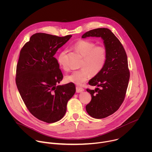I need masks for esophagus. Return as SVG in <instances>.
<instances>
[{
    "label": "esophagus",
    "mask_w": 152,
    "mask_h": 152,
    "mask_svg": "<svg viewBox=\"0 0 152 152\" xmlns=\"http://www.w3.org/2000/svg\"><path fill=\"white\" fill-rule=\"evenodd\" d=\"M76 93H81L84 91V89L82 87H79V86H76Z\"/></svg>",
    "instance_id": "esophagus-1"
}]
</instances>
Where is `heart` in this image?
<instances>
[{"mask_svg":"<svg viewBox=\"0 0 152 152\" xmlns=\"http://www.w3.org/2000/svg\"><path fill=\"white\" fill-rule=\"evenodd\" d=\"M73 48L83 57L80 64L82 68L67 75L66 80L69 82L80 85L88 79L90 73L96 76L102 70L107 61V51L104 46H96L94 42L87 39L77 41ZM66 54L67 50H62L57 55V61L64 70L67 69L65 62Z\"/></svg>","mask_w":152,"mask_h":152,"instance_id":"obj_1","label":"heart"}]
</instances>
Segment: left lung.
Wrapping results in <instances>:
<instances>
[{
    "label": "left lung",
    "mask_w": 152,
    "mask_h": 152,
    "mask_svg": "<svg viewBox=\"0 0 152 152\" xmlns=\"http://www.w3.org/2000/svg\"><path fill=\"white\" fill-rule=\"evenodd\" d=\"M101 37L107 51V61L102 70L88 82L97 86L86 89L91 96L86 106L88 114L94 118H103L114 114L123 103L130 77L126 51L119 39L107 28H97L85 32L82 38Z\"/></svg>",
    "instance_id": "left-lung-1"
}]
</instances>
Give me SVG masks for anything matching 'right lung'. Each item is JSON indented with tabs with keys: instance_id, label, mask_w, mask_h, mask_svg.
Wrapping results in <instances>:
<instances>
[{
	"instance_id": "1",
	"label": "right lung",
	"mask_w": 152,
	"mask_h": 152,
	"mask_svg": "<svg viewBox=\"0 0 152 152\" xmlns=\"http://www.w3.org/2000/svg\"><path fill=\"white\" fill-rule=\"evenodd\" d=\"M72 37L37 33L20 50L15 77L18 90L29 111L48 123L64 116L67 102L76 91L73 83L57 85L63 75L54 57Z\"/></svg>"
}]
</instances>
